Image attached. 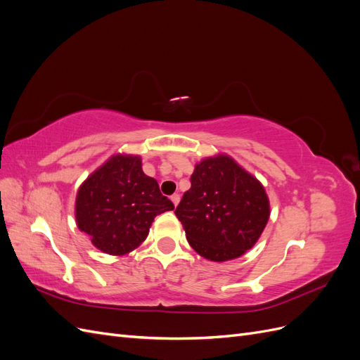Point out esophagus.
I'll use <instances>...</instances> for the list:
<instances>
[{
  "label": "esophagus",
  "instance_id": "1",
  "mask_svg": "<svg viewBox=\"0 0 360 360\" xmlns=\"http://www.w3.org/2000/svg\"><path fill=\"white\" fill-rule=\"evenodd\" d=\"M171 201L174 202V205L177 207V204L180 202V195H179V193H174V195H171Z\"/></svg>",
  "mask_w": 360,
  "mask_h": 360
}]
</instances>
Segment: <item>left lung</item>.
<instances>
[{"label":"left lung","instance_id":"1","mask_svg":"<svg viewBox=\"0 0 360 360\" xmlns=\"http://www.w3.org/2000/svg\"><path fill=\"white\" fill-rule=\"evenodd\" d=\"M269 214L261 183L224 155L195 167L191 189L176 209L189 245L212 261L243 255L263 233Z\"/></svg>","mask_w":360,"mask_h":360}]
</instances>
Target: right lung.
<instances>
[{
  "mask_svg": "<svg viewBox=\"0 0 360 360\" xmlns=\"http://www.w3.org/2000/svg\"><path fill=\"white\" fill-rule=\"evenodd\" d=\"M172 209L138 156L117 155L84 181L75 210L79 230L96 248L123 255L146 240L158 214Z\"/></svg>",
  "mask_w": 360,
  "mask_h": 360,
  "instance_id": "1",
  "label": "right lung"
}]
</instances>
